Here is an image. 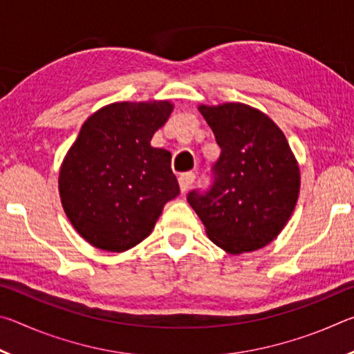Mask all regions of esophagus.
Masks as SVG:
<instances>
[{
	"label": "esophagus",
	"mask_w": 354,
	"mask_h": 354,
	"mask_svg": "<svg viewBox=\"0 0 354 354\" xmlns=\"http://www.w3.org/2000/svg\"><path fill=\"white\" fill-rule=\"evenodd\" d=\"M178 181H179V189H181V192L184 194L185 190H187L192 184H194V181H195V175L192 171H189V173H183L181 176L178 178Z\"/></svg>",
	"instance_id": "obj_1"
}]
</instances>
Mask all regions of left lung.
<instances>
[{
  "label": "left lung",
  "instance_id": "obj_1",
  "mask_svg": "<svg viewBox=\"0 0 354 354\" xmlns=\"http://www.w3.org/2000/svg\"><path fill=\"white\" fill-rule=\"evenodd\" d=\"M218 147L207 190L189 205L217 247L241 254L270 243L289 221L299 194V169L286 137L266 113L242 103L200 106Z\"/></svg>",
  "mask_w": 354,
  "mask_h": 354
}]
</instances>
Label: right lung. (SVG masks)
I'll list each match as a JSON object with an SVG mask.
<instances>
[{"mask_svg": "<svg viewBox=\"0 0 354 354\" xmlns=\"http://www.w3.org/2000/svg\"><path fill=\"white\" fill-rule=\"evenodd\" d=\"M171 111L169 101L113 103L82 124L62 162L59 192L71 225L93 247H136L179 195L170 151L149 145Z\"/></svg>", "mask_w": 354, "mask_h": 354, "instance_id": "right-lung-1", "label": "right lung"}]
</instances>
